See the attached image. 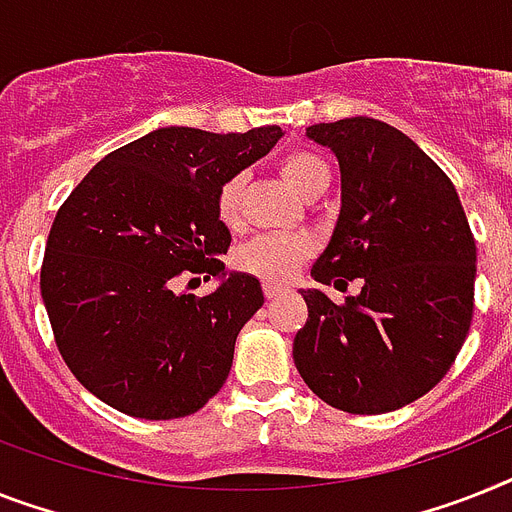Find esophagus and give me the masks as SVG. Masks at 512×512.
Returning <instances> with one entry per match:
<instances>
[{
  "label": "esophagus",
  "mask_w": 512,
  "mask_h": 512,
  "mask_svg": "<svg viewBox=\"0 0 512 512\" xmlns=\"http://www.w3.org/2000/svg\"><path fill=\"white\" fill-rule=\"evenodd\" d=\"M282 290H285V287L274 285V282H266V285H264V295H266V298H269V301H274V298H277V295H280Z\"/></svg>",
  "instance_id": "34e87169"
}]
</instances>
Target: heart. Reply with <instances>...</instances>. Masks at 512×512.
Wrapping results in <instances>:
<instances>
[{
	"label": "heart",
	"instance_id": "heart-1",
	"mask_svg": "<svg viewBox=\"0 0 512 512\" xmlns=\"http://www.w3.org/2000/svg\"><path fill=\"white\" fill-rule=\"evenodd\" d=\"M280 172L290 188L298 190L303 198L322 196L332 180V170L324 156L316 151L295 149L280 159ZM243 190L246 177H227L217 193V217L222 225L238 227L243 219ZM314 243L303 232H274V235H259L248 240L246 246L235 253V264L243 272L259 277L266 282H285L293 277L298 264L311 256Z\"/></svg>",
	"mask_w": 512,
	"mask_h": 512
}]
</instances>
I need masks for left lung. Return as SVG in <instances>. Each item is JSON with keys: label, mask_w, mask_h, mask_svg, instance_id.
Listing matches in <instances>:
<instances>
[{"label": "left lung", "mask_w": 512, "mask_h": 512, "mask_svg": "<svg viewBox=\"0 0 512 512\" xmlns=\"http://www.w3.org/2000/svg\"><path fill=\"white\" fill-rule=\"evenodd\" d=\"M340 164V217L301 290L293 361L337 411H398L445 377L474 316L476 243L455 185L398 128L348 117L306 128Z\"/></svg>", "instance_id": "1"}]
</instances>
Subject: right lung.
<instances>
[{
  "instance_id": "obj_1",
  "label": "right lung",
  "mask_w": 512,
  "mask_h": 512,
  "mask_svg": "<svg viewBox=\"0 0 512 512\" xmlns=\"http://www.w3.org/2000/svg\"><path fill=\"white\" fill-rule=\"evenodd\" d=\"M280 138L277 125L227 135L159 128L104 156L59 206L41 298L67 369L96 398L167 421L222 390L264 293L251 274L225 272L219 256L232 238L217 193ZM183 273L223 282L196 299L176 290Z\"/></svg>"
}]
</instances>
